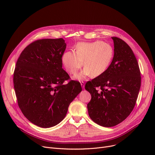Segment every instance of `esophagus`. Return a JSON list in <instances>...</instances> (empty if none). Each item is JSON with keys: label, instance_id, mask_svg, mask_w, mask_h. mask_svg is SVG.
<instances>
[{"label": "esophagus", "instance_id": "1", "mask_svg": "<svg viewBox=\"0 0 155 155\" xmlns=\"http://www.w3.org/2000/svg\"><path fill=\"white\" fill-rule=\"evenodd\" d=\"M80 84H81V86H82V87L83 88L85 87V84H84V82H83V81H82V82H80Z\"/></svg>", "mask_w": 155, "mask_h": 155}]
</instances>
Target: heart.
<instances>
[{
  "instance_id": "b5f03b06",
  "label": "heart",
  "mask_w": 155,
  "mask_h": 155,
  "mask_svg": "<svg viewBox=\"0 0 155 155\" xmlns=\"http://www.w3.org/2000/svg\"><path fill=\"white\" fill-rule=\"evenodd\" d=\"M114 55V49L108 43L101 41L80 42L75 46V52L68 51L63 53L61 61L70 74H75L84 64V69L75 76L76 79L82 80L90 75H102L110 67Z\"/></svg>"
}]
</instances>
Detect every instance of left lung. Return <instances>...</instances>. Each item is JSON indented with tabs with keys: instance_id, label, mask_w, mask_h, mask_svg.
I'll return each mask as SVG.
<instances>
[{
	"instance_id": "1",
	"label": "left lung",
	"mask_w": 155,
	"mask_h": 155,
	"mask_svg": "<svg viewBox=\"0 0 155 155\" xmlns=\"http://www.w3.org/2000/svg\"><path fill=\"white\" fill-rule=\"evenodd\" d=\"M114 55L104 73L85 84L91 94L88 115L95 123L112 127L125 120L133 110L141 87V73L136 56L121 39L112 37Z\"/></svg>"
}]
</instances>
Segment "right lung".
I'll return each mask as SVG.
<instances>
[{
	"label": "right lung",
	"mask_w": 155,
	"mask_h": 155,
	"mask_svg": "<svg viewBox=\"0 0 155 155\" xmlns=\"http://www.w3.org/2000/svg\"><path fill=\"white\" fill-rule=\"evenodd\" d=\"M67 45L63 38L42 39L24 48L15 64L14 87L24 116L41 127H51L66 116L70 104L82 91L62 68Z\"/></svg>",
	"instance_id": "1"
}]
</instances>
